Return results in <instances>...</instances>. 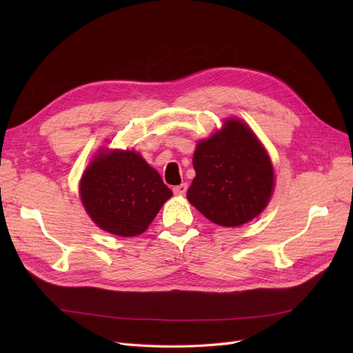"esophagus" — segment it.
<instances>
[{
  "label": "esophagus",
  "mask_w": 353,
  "mask_h": 353,
  "mask_svg": "<svg viewBox=\"0 0 353 353\" xmlns=\"http://www.w3.org/2000/svg\"><path fill=\"white\" fill-rule=\"evenodd\" d=\"M187 188H188V185H187L185 183H184V184H179V185L174 187V193H175L176 196H183V194L187 193Z\"/></svg>",
  "instance_id": "esophagus-1"
}]
</instances>
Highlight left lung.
<instances>
[{
	"label": "left lung",
	"instance_id": "1",
	"mask_svg": "<svg viewBox=\"0 0 353 353\" xmlns=\"http://www.w3.org/2000/svg\"><path fill=\"white\" fill-rule=\"evenodd\" d=\"M196 176L187 199L222 227H239L266 208L274 191V168L265 147L239 119L201 140L194 152Z\"/></svg>",
	"mask_w": 353,
	"mask_h": 353
}]
</instances>
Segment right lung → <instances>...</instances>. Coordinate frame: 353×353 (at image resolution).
Returning a JSON list of instances; mask_svg holds the SVG:
<instances>
[{"instance_id":"add662e5","label":"right lung","mask_w":353,"mask_h":353,"mask_svg":"<svg viewBox=\"0 0 353 353\" xmlns=\"http://www.w3.org/2000/svg\"><path fill=\"white\" fill-rule=\"evenodd\" d=\"M82 205L97 227L114 236L144 232L172 191L141 154L100 150L79 184Z\"/></svg>"}]
</instances>
